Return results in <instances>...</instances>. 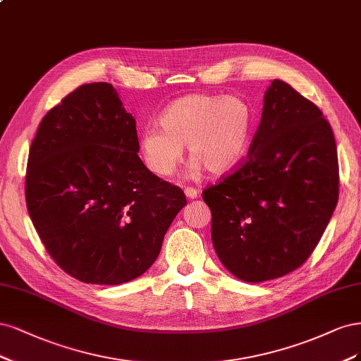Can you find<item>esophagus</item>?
<instances>
[{
    "instance_id": "34e87169",
    "label": "esophagus",
    "mask_w": 361,
    "mask_h": 361,
    "mask_svg": "<svg viewBox=\"0 0 361 361\" xmlns=\"http://www.w3.org/2000/svg\"><path fill=\"white\" fill-rule=\"evenodd\" d=\"M184 193H185V196L190 197V200H196V197L200 196V190H196L193 188H185Z\"/></svg>"
}]
</instances>
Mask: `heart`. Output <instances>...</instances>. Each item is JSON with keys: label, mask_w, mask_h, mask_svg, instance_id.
Listing matches in <instances>:
<instances>
[{"label": "heart", "mask_w": 361, "mask_h": 361, "mask_svg": "<svg viewBox=\"0 0 361 361\" xmlns=\"http://www.w3.org/2000/svg\"><path fill=\"white\" fill-rule=\"evenodd\" d=\"M253 111L237 96L188 94L171 102L159 117V127L139 136V153L157 177H171L184 157L193 159L190 173L205 166L212 173L235 168L249 148Z\"/></svg>", "instance_id": "b5f03b06"}]
</instances>
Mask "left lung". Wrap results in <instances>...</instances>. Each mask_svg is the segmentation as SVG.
Listing matches in <instances>:
<instances>
[{"instance_id":"1","label":"left lung","mask_w":361,"mask_h":361,"mask_svg":"<svg viewBox=\"0 0 361 361\" xmlns=\"http://www.w3.org/2000/svg\"><path fill=\"white\" fill-rule=\"evenodd\" d=\"M202 197L228 271L250 283L294 271L315 250L339 197L331 126L317 104L274 79L244 164Z\"/></svg>"}]
</instances>
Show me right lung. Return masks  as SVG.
<instances>
[{"label":"right lung","instance_id":"add662e5","mask_svg":"<svg viewBox=\"0 0 361 361\" xmlns=\"http://www.w3.org/2000/svg\"><path fill=\"white\" fill-rule=\"evenodd\" d=\"M137 151L136 121L108 82L66 96L32 139L30 217L51 258L80 282L120 285L144 274L188 202Z\"/></svg>","mask_w":361,"mask_h":361}]
</instances>
